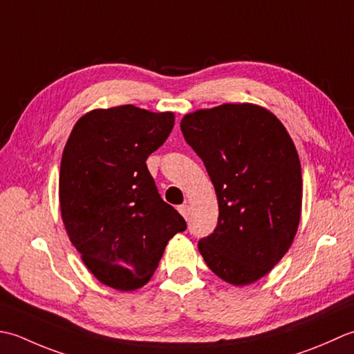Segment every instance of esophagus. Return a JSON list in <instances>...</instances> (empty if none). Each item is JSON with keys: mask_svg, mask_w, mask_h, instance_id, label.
<instances>
[{"mask_svg": "<svg viewBox=\"0 0 354 354\" xmlns=\"http://www.w3.org/2000/svg\"><path fill=\"white\" fill-rule=\"evenodd\" d=\"M177 209H178V212L182 214L183 217L187 220V217H189V206H187V205H182V206H178Z\"/></svg>", "mask_w": 354, "mask_h": 354, "instance_id": "1", "label": "esophagus"}]
</instances>
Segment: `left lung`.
Returning <instances> with one entry per match:
<instances>
[{
  "label": "left lung",
  "instance_id": "left-lung-1",
  "mask_svg": "<svg viewBox=\"0 0 354 354\" xmlns=\"http://www.w3.org/2000/svg\"><path fill=\"white\" fill-rule=\"evenodd\" d=\"M180 128L218 201L217 227L198 241L200 254L226 283H255L286 255L299 226L302 176L292 137L255 104L197 110Z\"/></svg>",
  "mask_w": 354,
  "mask_h": 354
}]
</instances>
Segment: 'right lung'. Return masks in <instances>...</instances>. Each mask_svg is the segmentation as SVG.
Listing matches in <instances>:
<instances>
[{"label":"right lung","instance_id":"add662e5","mask_svg":"<svg viewBox=\"0 0 354 354\" xmlns=\"http://www.w3.org/2000/svg\"><path fill=\"white\" fill-rule=\"evenodd\" d=\"M174 122L171 111L97 108L76 122L62 151L59 207L67 235L96 279L120 292L145 286L168 241L186 229L147 168Z\"/></svg>","mask_w":354,"mask_h":354}]
</instances>
